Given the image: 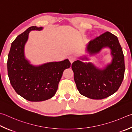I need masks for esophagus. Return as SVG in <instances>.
Masks as SVG:
<instances>
[{
    "label": "esophagus",
    "mask_w": 132,
    "mask_h": 132,
    "mask_svg": "<svg viewBox=\"0 0 132 132\" xmlns=\"http://www.w3.org/2000/svg\"><path fill=\"white\" fill-rule=\"evenodd\" d=\"M69 59L71 63H73V62L76 59V58L74 55H70L69 56Z\"/></svg>",
    "instance_id": "1"
}]
</instances>
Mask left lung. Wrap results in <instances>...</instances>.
<instances>
[{"label":"left lung","mask_w":132,"mask_h":132,"mask_svg":"<svg viewBox=\"0 0 132 132\" xmlns=\"http://www.w3.org/2000/svg\"><path fill=\"white\" fill-rule=\"evenodd\" d=\"M111 50V63L99 69L90 62L80 60L71 64L74 79L79 92L92 99H103L116 92L124 77L125 60L122 49L116 36L106 32L88 43L87 51L90 55L99 53L104 48ZM81 60H88L87 57Z\"/></svg>","instance_id":"obj_1"}]
</instances>
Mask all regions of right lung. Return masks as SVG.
<instances>
[{"label": "right lung", "mask_w": 132, "mask_h": 132, "mask_svg": "<svg viewBox=\"0 0 132 132\" xmlns=\"http://www.w3.org/2000/svg\"><path fill=\"white\" fill-rule=\"evenodd\" d=\"M43 27L31 26L11 43L8 55L7 71L12 87L19 95L30 102H41L55 94L64 70L70 67L68 59L35 66L26 59L24 47L31 30Z\"/></svg>", "instance_id": "1"}]
</instances>
